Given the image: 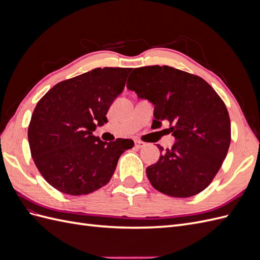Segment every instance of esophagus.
Masks as SVG:
<instances>
[{
    "mask_svg": "<svg viewBox=\"0 0 260 260\" xmlns=\"http://www.w3.org/2000/svg\"><path fill=\"white\" fill-rule=\"evenodd\" d=\"M135 144H136V147H137V148H142V147L145 145L144 142H142V141H139V140L136 141Z\"/></svg>",
    "mask_w": 260,
    "mask_h": 260,
    "instance_id": "1",
    "label": "esophagus"
}]
</instances>
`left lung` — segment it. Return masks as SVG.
Masks as SVG:
<instances>
[{"label": "left lung", "mask_w": 260, "mask_h": 260, "mask_svg": "<svg viewBox=\"0 0 260 260\" xmlns=\"http://www.w3.org/2000/svg\"><path fill=\"white\" fill-rule=\"evenodd\" d=\"M129 78L127 88L154 104L153 124L159 128L168 121L177 141L146 168L149 182L172 198H190L205 190L231 142L230 117L223 101L201 77L174 67L135 68Z\"/></svg>", "instance_id": "obj_1"}]
</instances>
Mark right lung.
Instances as JSON below:
<instances>
[{
    "instance_id": "obj_1",
    "label": "right lung",
    "mask_w": 260,
    "mask_h": 260,
    "mask_svg": "<svg viewBox=\"0 0 260 260\" xmlns=\"http://www.w3.org/2000/svg\"><path fill=\"white\" fill-rule=\"evenodd\" d=\"M131 68H95L64 80L38 102L28 127L31 156L46 182L68 195H85L106 185L118 159L135 143L104 142L93 136L124 89Z\"/></svg>"
}]
</instances>
